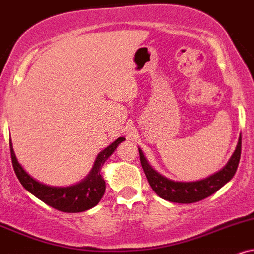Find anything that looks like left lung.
Returning <instances> with one entry per match:
<instances>
[{
  "instance_id": "left-lung-1",
  "label": "left lung",
  "mask_w": 254,
  "mask_h": 254,
  "mask_svg": "<svg viewBox=\"0 0 254 254\" xmlns=\"http://www.w3.org/2000/svg\"><path fill=\"white\" fill-rule=\"evenodd\" d=\"M138 150L140 163H142V168L144 170L149 185L151 186V188L154 189V191L158 196L170 201V202L193 203L210 196L215 191H218L222 186L231 181L232 177L237 172L238 164H239L241 154V136L238 140L237 148H235L233 155L222 169H220L213 175L206 177V179L190 182L174 181V180L163 176L150 166L140 148H138Z\"/></svg>"
}]
</instances>
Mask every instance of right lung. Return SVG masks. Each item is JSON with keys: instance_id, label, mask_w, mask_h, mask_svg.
<instances>
[{"instance_id": "1", "label": "right lung", "mask_w": 254, "mask_h": 254, "mask_svg": "<svg viewBox=\"0 0 254 254\" xmlns=\"http://www.w3.org/2000/svg\"><path fill=\"white\" fill-rule=\"evenodd\" d=\"M123 140H125L124 137H119L108 148L100 151L94 161L90 174L80 182L72 186H66V187L46 185V183L39 182L34 177L30 176L17 161L13 144H11V139H9V145H10L11 162H13L15 174H16L21 185L30 194H33L48 206L61 210V212L80 213L92 208L103 197L105 193V181L100 175V170H102L105 161L114 154L119 143H122Z\"/></svg>"}]
</instances>
